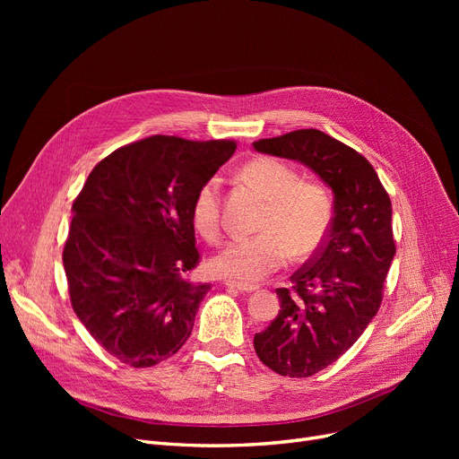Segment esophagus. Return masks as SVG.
Wrapping results in <instances>:
<instances>
[{
  "instance_id": "obj_1",
  "label": "esophagus",
  "mask_w": 459,
  "mask_h": 459,
  "mask_svg": "<svg viewBox=\"0 0 459 459\" xmlns=\"http://www.w3.org/2000/svg\"><path fill=\"white\" fill-rule=\"evenodd\" d=\"M225 286L232 288V290H238V292H246V294H251V292L256 290V286L242 284V282H236V281H225Z\"/></svg>"
}]
</instances>
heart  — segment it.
<instances>
[{
    "label": "heart",
    "mask_w": 459,
    "mask_h": 459,
    "mask_svg": "<svg viewBox=\"0 0 459 459\" xmlns=\"http://www.w3.org/2000/svg\"><path fill=\"white\" fill-rule=\"evenodd\" d=\"M244 178L270 203L258 236L232 238L210 258V272L242 284L260 282L296 256L315 253L329 230L333 204L324 186L301 182L296 169L275 158L249 161ZM195 230L215 239L221 229V178L210 177L191 204Z\"/></svg>",
    "instance_id": "1"
}]
</instances>
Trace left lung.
<instances>
[{
    "label": "left lung",
    "instance_id": "left-lung-1",
    "mask_svg": "<svg viewBox=\"0 0 459 459\" xmlns=\"http://www.w3.org/2000/svg\"><path fill=\"white\" fill-rule=\"evenodd\" d=\"M256 152L294 160L333 191V221L315 258L277 288V318L255 334L264 365L308 377L346 353L368 327L383 298L396 247L393 206L367 158L320 130L255 141Z\"/></svg>",
    "mask_w": 459,
    "mask_h": 459
}]
</instances>
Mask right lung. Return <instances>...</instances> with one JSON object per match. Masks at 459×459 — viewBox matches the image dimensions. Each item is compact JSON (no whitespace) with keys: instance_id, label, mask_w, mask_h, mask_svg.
Returning a JSON list of instances; mask_svg holds the SVG:
<instances>
[{"instance_id":"1","label":"right lung","mask_w":459,"mask_h":459,"mask_svg":"<svg viewBox=\"0 0 459 459\" xmlns=\"http://www.w3.org/2000/svg\"><path fill=\"white\" fill-rule=\"evenodd\" d=\"M234 151L232 141L141 139L96 165L72 204V308L120 363L154 367L189 339L210 290L184 277L199 262L191 204Z\"/></svg>"}]
</instances>
